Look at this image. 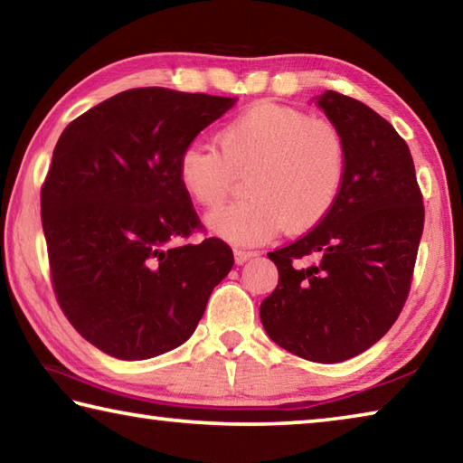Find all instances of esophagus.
Listing matches in <instances>:
<instances>
[{
	"instance_id": "esophagus-1",
	"label": "esophagus",
	"mask_w": 463,
	"mask_h": 463,
	"mask_svg": "<svg viewBox=\"0 0 463 463\" xmlns=\"http://www.w3.org/2000/svg\"><path fill=\"white\" fill-rule=\"evenodd\" d=\"M260 253L257 250H245V249H234V261H237L239 265H242L249 260H253V257H257Z\"/></svg>"
}]
</instances>
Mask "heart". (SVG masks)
<instances>
[{
	"instance_id": "obj_1",
	"label": "heart",
	"mask_w": 463,
	"mask_h": 463,
	"mask_svg": "<svg viewBox=\"0 0 463 463\" xmlns=\"http://www.w3.org/2000/svg\"><path fill=\"white\" fill-rule=\"evenodd\" d=\"M218 148L187 145L177 159L179 184L214 210L245 175V200L208 216L221 239L237 245L268 241L281 229L307 232L328 216L347 177V143L333 122L298 108L260 101L216 132Z\"/></svg>"
}]
</instances>
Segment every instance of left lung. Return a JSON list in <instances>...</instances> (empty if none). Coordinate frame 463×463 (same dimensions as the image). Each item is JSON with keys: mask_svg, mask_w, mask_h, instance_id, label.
Here are the masks:
<instances>
[{"mask_svg": "<svg viewBox=\"0 0 463 463\" xmlns=\"http://www.w3.org/2000/svg\"><path fill=\"white\" fill-rule=\"evenodd\" d=\"M325 109L347 143V177L323 222L271 250L279 281L260 308L279 347L336 364L378 343L411 292L425 224L409 145L362 101L325 91Z\"/></svg>", "mask_w": 463, "mask_h": 463, "instance_id": "1", "label": "left lung"}]
</instances>
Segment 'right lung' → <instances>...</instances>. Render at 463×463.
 I'll list each match as a JSON object with an SVG mask.
<instances>
[{
  "label": "right lung",
  "instance_id": "right-lung-1",
  "mask_svg": "<svg viewBox=\"0 0 463 463\" xmlns=\"http://www.w3.org/2000/svg\"><path fill=\"white\" fill-rule=\"evenodd\" d=\"M232 98L137 88L75 118L54 146L41 218L54 296L85 341L148 359L190 339L232 249L203 232L179 184L187 145Z\"/></svg>",
  "mask_w": 463,
  "mask_h": 463
}]
</instances>
